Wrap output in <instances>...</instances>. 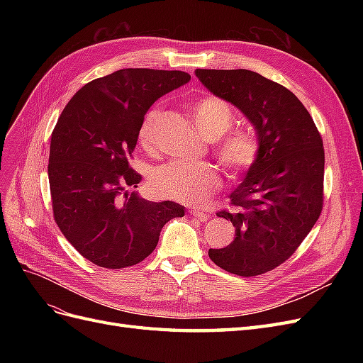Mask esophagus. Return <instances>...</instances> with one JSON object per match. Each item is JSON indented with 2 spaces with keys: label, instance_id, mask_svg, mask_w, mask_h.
Returning a JSON list of instances; mask_svg holds the SVG:
<instances>
[{
  "label": "esophagus",
  "instance_id": "34e87169",
  "mask_svg": "<svg viewBox=\"0 0 363 363\" xmlns=\"http://www.w3.org/2000/svg\"><path fill=\"white\" fill-rule=\"evenodd\" d=\"M189 213H191L194 218L199 219V221H201V223L207 221V219L211 218V216H208V213H206V212H201V211H199V208H191Z\"/></svg>",
  "mask_w": 363,
  "mask_h": 363
}]
</instances>
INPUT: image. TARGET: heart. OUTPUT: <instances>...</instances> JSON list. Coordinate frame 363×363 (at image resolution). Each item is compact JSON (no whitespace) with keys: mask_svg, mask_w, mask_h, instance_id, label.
<instances>
[{"mask_svg":"<svg viewBox=\"0 0 363 363\" xmlns=\"http://www.w3.org/2000/svg\"><path fill=\"white\" fill-rule=\"evenodd\" d=\"M189 111L200 135L208 142L215 140V155L228 172L240 175L255 167L260 155L259 138L247 127L228 130L233 124L235 115L225 101L216 96H201L191 103ZM160 111L157 108H151L142 119L138 140L145 151H155ZM151 184L155 192L163 199L200 204L218 191L221 177L212 163L171 162L155 171Z\"/></svg>","mask_w":363,"mask_h":363,"instance_id":"b5f03b06","label":"heart"}]
</instances>
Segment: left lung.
Listing matches in <instances>:
<instances>
[{
    "label": "left lung",
    "mask_w": 363,
    "mask_h": 363,
    "mask_svg": "<svg viewBox=\"0 0 363 363\" xmlns=\"http://www.w3.org/2000/svg\"><path fill=\"white\" fill-rule=\"evenodd\" d=\"M213 95L255 125L260 155L230 194L235 240L211 248L215 265L242 277L286 262L318 221L324 203V147L311 113L286 87L248 69H195Z\"/></svg>",
    "instance_id": "1"
}]
</instances>
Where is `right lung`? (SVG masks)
I'll return each mask as SVG.
<instances>
[{
  "label": "right lung",
  "instance_id": "add662e5",
  "mask_svg": "<svg viewBox=\"0 0 363 363\" xmlns=\"http://www.w3.org/2000/svg\"><path fill=\"white\" fill-rule=\"evenodd\" d=\"M189 80L183 71L119 69L84 84L63 108L48 160L54 221L95 265H136L155 251L163 225L184 216L177 203L147 201L128 189L142 179L130 167L142 119Z\"/></svg>",
  "mask_w": 363,
  "mask_h": 363
}]
</instances>
